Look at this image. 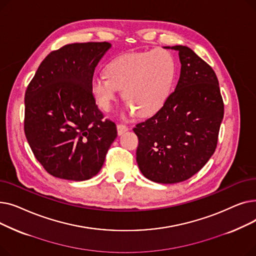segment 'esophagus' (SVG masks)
<instances>
[{
    "label": "esophagus",
    "mask_w": 256,
    "mask_h": 256,
    "mask_svg": "<svg viewBox=\"0 0 256 256\" xmlns=\"http://www.w3.org/2000/svg\"><path fill=\"white\" fill-rule=\"evenodd\" d=\"M128 130V128L126 126H124V124H117V132H118L119 136H121V135H122V134H124Z\"/></svg>",
    "instance_id": "esophagus-1"
}]
</instances>
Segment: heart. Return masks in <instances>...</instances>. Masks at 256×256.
<instances>
[{
	"mask_svg": "<svg viewBox=\"0 0 256 256\" xmlns=\"http://www.w3.org/2000/svg\"><path fill=\"white\" fill-rule=\"evenodd\" d=\"M106 74L91 80V90L98 104L110 112L119 89L126 100L124 112L150 117L169 100L176 80V62L169 50L156 48L126 52L111 60Z\"/></svg>",
	"mask_w": 256,
	"mask_h": 256,
	"instance_id": "1",
	"label": "heart"
}]
</instances>
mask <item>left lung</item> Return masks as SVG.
<instances>
[{"mask_svg":"<svg viewBox=\"0 0 256 256\" xmlns=\"http://www.w3.org/2000/svg\"><path fill=\"white\" fill-rule=\"evenodd\" d=\"M165 48L178 52V85L163 109L134 132L143 176L158 184H176L192 178L214 154L224 104L217 76L208 63L188 46Z\"/></svg>","mask_w":256,"mask_h":256,"instance_id":"left-lung-1","label":"left lung"}]
</instances>
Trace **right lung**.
Returning a JSON list of instances; mask_svg holds the SVG:
<instances>
[{"instance_id":"obj_1","label":"right lung","mask_w":256,"mask_h":256,"mask_svg":"<svg viewBox=\"0 0 256 256\" xmlns=\"http://www.w3.org/2000/svg\"><path fill=\"white\" fill-rule=\"evenodd\" d=\"M109 42L67 44L39 65L24 94V134L50 176L82 182L102 169L117 137L93 98L94 70Z\"/></svg>"}]
</instances>
